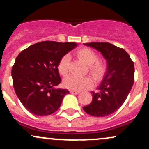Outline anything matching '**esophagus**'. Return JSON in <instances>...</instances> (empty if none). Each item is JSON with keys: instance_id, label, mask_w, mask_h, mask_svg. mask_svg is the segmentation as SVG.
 <instances>
[{"instance_id": "esophagus-1", "label": "esophagus", "mask_w": 149, "mask_h": 149, "mask_svg": "<svg viewBox=\"0 0 149 149\" xmlns=\"http://www.w3.org/2000/svg\"><path fill=\"white\" fill-rule=\"evenodd\" d=\"M70 92L71 93V94H78L80 93V91H74V90H70Z\"/></svg>"}]
</instances>
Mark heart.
<instances>
[{
	"label": "heart",
	"instance_id": "b5f03b06",
	"mask_svg": "<svg viewBox=\"0 0 149 149\" xmlns=\"http://www.w3.org/2000/svg\"><path fill=\"white\" fill-rule=\"evenodd\" d=\"M76 55L79 59L88 65V72L96 81L100 80L107 70V66L102 61H98V55L94 51L89 48H82L76 52ZM70 59L68 55H65L61 58L58 64L59 73L63 76H67L69 73ZM63 84L65 88L74 91H81L91 87L93 81L89 76H68L64 79Z\"/></svg>",
	"mask_w": 149,
	"mask_h": 149
}]
</instances>
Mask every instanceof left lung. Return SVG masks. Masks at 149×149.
<instances>
[{"instance_id": "1", "label": "left lung", "mask_w": 149, "mask_h": 149, "mask_svg": "<svg viewBox=\"0 0 149 149\" xmlns=\"http://www.w3.org/2000/svg\"><path fill=\"white\" fill-rule=\"evenodd\" d=\"M100 51L107 60V71L97 91H91V102L84 110L94 117H105L125 102L134 83V63L123 48L108 42L84 44Z\"/></svg>"}]
</instances>
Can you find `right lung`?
<instances>
[{
  "label": "right lung",
  "instance_id": "1",
  "mask_svg": "<svg viewBox=\"0 0 149 149\" xmlns=\"http://www.w3.org/2000/svg\"><path fill=\"white\" fill-rule=\"evenodd\" d=\"M76 46L74 42L44 41L29 46L16 57L11 70L13 88L29 112L47 116L59 109L69 91L55 88L61 82L58 64Z\"/></svg>",
  "mask_w": 149,
  "mask_h": 149
}]
</instances>
